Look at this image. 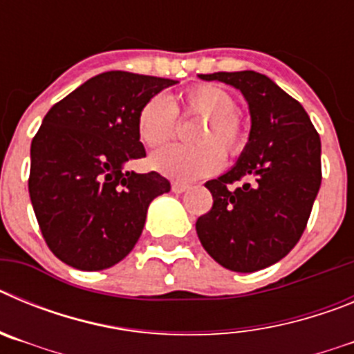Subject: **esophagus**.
<instances>
[{
    "label": "esophagus",
    "mask_w": 354,
    "mask_h": 354,
    "mask_svg": "<svg viewBox=\"0 0 354 354\" xmlns=\"http://www.w3.org/2000/svg\"><path fill=\"white\" fill-rule=\"evenodd\" d=\"M189 189V186L184 183H171V192L174 193H184Z\"/></svg>",
    "instance_id": "esophagus-1"
}]
</instances>
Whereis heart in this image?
<instances>
[{"instance_id":"1","label":"heart","mask_w":354,"mask_h":354,"mask_svg":"<svg viewBox=\"0 0 354 354\" xmlns=\"http://www.w3.org/2000/svg\"><path fill=\"white\" fill-rule=\"evenodd\" d=\"M184 113L204 117L195 134L196 145H168L150 156V167L174 180H195L216 174L227 156H237L246 143V131L236 113L232 93L216 84H198L180 97ZM177 127V104L165 93H156L140 109L136 131L147 147L167 143Z\"/></svg>"}]
</instances>
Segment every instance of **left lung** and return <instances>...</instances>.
I'll return each instance as SVG.
<instances>
[{"label": "left lung", "mask_w": 354, "mask_h": 354, "mask_svg": "<svg viewBox=\"0 0 354 354\" xmlns=\"http://www.w3.org/2000/svg\"><path fill=\"white\" fill-rule=\"evenodd\" d=\"M198 77L239 90L252 127L236 165L205 183L212 207L196 220V234L218 264L253 273L286 257L301 237L321 187V140L303 106L264 74Z\"/></svg>", "instance_id": "obj_1"}]
</instances>
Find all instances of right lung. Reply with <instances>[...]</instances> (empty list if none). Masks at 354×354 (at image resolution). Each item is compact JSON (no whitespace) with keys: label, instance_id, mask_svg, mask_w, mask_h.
I'll use <instances>...</instances> for the list:
<instances>
[{"label":"right lung","instance_id":"right-lung-1","mask_svg":"<svg viewBox=\"0 0 354 354\" xmlns=\"http://www.w3.org/2000/svg\"><path fill=\"white\" fill-rule=\"evenodd\" d=\"M177 81L102 72L44 117L31 142L28 189L49 250L81 271L111 268L134 248L156 196L170 192L158 171H127L145 158L136 131L142 106Z\"/></svg>","mask_w":354,"mask_h":354}]
</instances>
